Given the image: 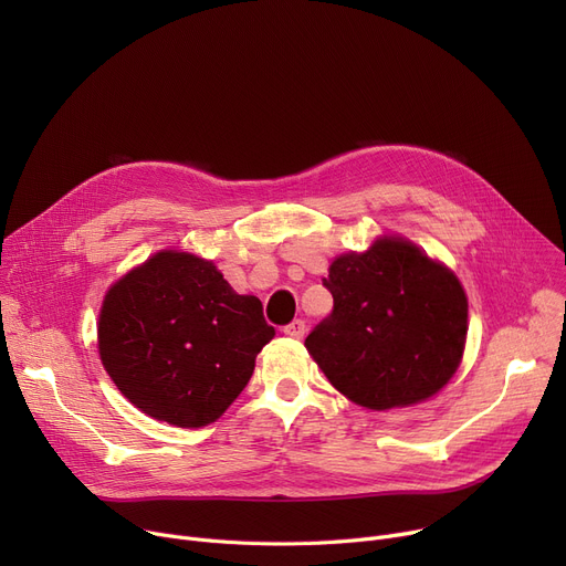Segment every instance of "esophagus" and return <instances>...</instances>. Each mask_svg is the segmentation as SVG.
<instances>
[{
	"label": "esophagus",
	"instance_id": "1",
	"mask_svg": "<svg viewBox=\"0 0 566 566\" xmlns=\"http://www.w3.org/2000/svg\"><path fill=\"white\" fill-rule=\"evenodd\" d=\"M282 331H284V335H289V337H293V339H301V337H305L307 325H305L303 318H293L289 325H284Z\"/></svg>",
	"mask_w": 566,
	"mask_h": 566
}]
</instances>
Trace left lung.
<instances>
[{"mask_svg": "<svg viewBox=\"0 0 566 566\" xmlns=\"http://www.w3.org/2000/svg\"><path fill=\"white\" fill-rule=\"evenodd\" d=\"M333 312L305 346L335 388L374 410L433 397L457 371L468 301L448 268L401 238L333 261Z\"/></svg>", "mask_w": 566, "mask_h": 566, "instance_id": "8db88e82", "label": "left lung"}]
</instances>
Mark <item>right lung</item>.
Wrapping results in <instances>:
<instances>
[{
	"label": "right lung",
	"mask_w": 566,
	"mask_h": 566,
	"mask_svg": "<svg viewBox=\"0 0 566 566\" xmlns=\"http://www.w3.org/2000/svg\"><path fill=\"white\" fill-rule=\"evenodd\" d=\"M275 337L261 301L238 295L211 261L158 252L105 295L98 350L122 395L160 422H216Z\"/></svg>",
	"instance_id": "1"
}]
</instances>
